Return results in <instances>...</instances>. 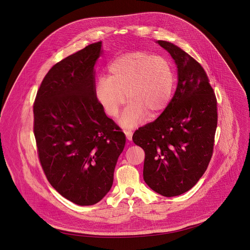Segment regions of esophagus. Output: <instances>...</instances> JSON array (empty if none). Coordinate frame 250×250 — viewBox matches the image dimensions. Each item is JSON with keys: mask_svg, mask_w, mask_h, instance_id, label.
Returning <instances> with one entry per match:
<instances>
[{"mask_svg": "<svg viewBox=\"0 0 250 250\" xmlns=\"http://www.w3.org/2000/svg\"><path fill=\"white\" fill-rule=\"evenodd\" d=\"M124 134L126 135V138H127L128 141H132V137H133V132H132V130L126 129V130H124Z\"/></svg>", "mask_w": 250, "mask_h": 250, "instance_id": "obj_1", "label": "esophagus"}]
</instances>
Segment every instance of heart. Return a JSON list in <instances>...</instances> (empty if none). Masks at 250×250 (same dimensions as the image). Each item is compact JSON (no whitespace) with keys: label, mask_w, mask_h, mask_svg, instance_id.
I'll return each instance as SVG.
<instances>
[{"label":"heart","mask_w":250,"mask_h":250,"mask_svg":"<svg viewBox=\"0 0 250 250\" xmlns=\"http://www.w3.org/2000/svg\"><path fill=\"white\" fill-rule=\"evenodd\" d=\"M107 77L96 83L95 95L105 112L115 117L127 101L121 123L134 127L146 114L154 118L168 106L175 83L171 62L163 56L144 51L126 53L108 65Z\"/></svg>","instance_id":"heart-1"}]
</instances>
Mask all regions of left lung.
I'll list each match as a JSON object with an SVG mask.
<instances>
[{"mask_svg":"<svg viewBox=\"0 0 250 250\" xmlns=\"http://www.w3.org/2000/svg\"><path fill=\"white\" fill-rule=\"evenodd\" d=\"M158 43L177 64V88L161 115L134 133L133 142L145 153V183L154 191L171 197L189 190L209 166L214 152L217 105L201 64L170 42Z\"/></svg>","mask_w":250,"mask_h":250,"instance_id":"obj_1","label":"left lung"}]
</instances>
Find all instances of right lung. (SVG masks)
I'll return each mask as SVG.
<instances>
[{"mask_svg": "<svg viewBox=\"0 0 250 250\" xmlns=\"http://www.w3.org/2000/svg\"><path fill=\"white\" fill-rule=\"evenodd\" d=\"M102 42L56 63L34 103V134L49 183L81 206L99 202L111 188L126 137L95 95L94 65Z\"/></svg>", "mask_w": 250, "mask_h": 250, "instance_id": "obj_1", "label": "right lung"}]
</instances>
